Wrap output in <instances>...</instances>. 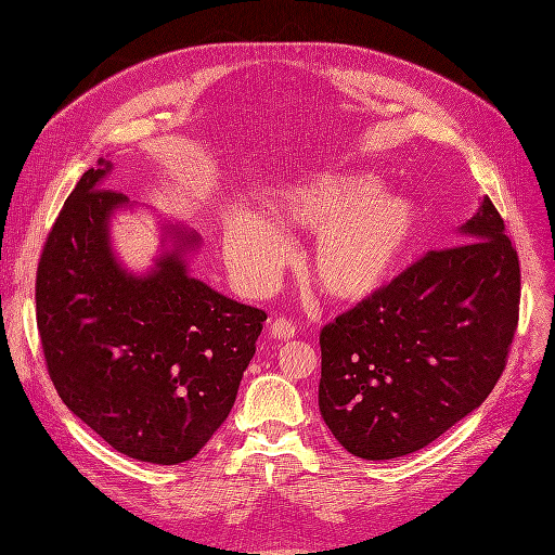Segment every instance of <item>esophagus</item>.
<instances>
[{
  "label": "esophagus",
  "mask_w": 555,
  "mask_h": 555,
  "mask_svg": "<svg viewBox=\"0 0 555 555\" xmlns=\"http://www.w3.org/2000/svg\"><path fill=\"white\" fill-rule=\"evenodd\" d=\"M270 333L276 339H289V337L297 335V326L289 322V319H285V317H276L274 322L270 324Z\"/></svg>",
  "instance_id": "obj_1"
}]
</instances>
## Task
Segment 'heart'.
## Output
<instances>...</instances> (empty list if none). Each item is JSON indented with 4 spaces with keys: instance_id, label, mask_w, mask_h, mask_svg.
Listing matches in <instances>:
<instances>
[{
    "instance_id": "b5f03b06",
    "label": "heart",
    "mask_w": 555,
    "mask_h": 555,
    "mask_svg": "<svg viewBox=\"0 0 555 555\" xmlns=\"http://www.w3.org/2000/svg\"><path fill=\"white\" fill-rule=\"evenodd\" d=\"M266 216L241 211L224 227V258L251 295L276 283L289 258V241L278 227L317 233L308 270L328 299L358 304L387 287L410 256L421 214L398 193L380 191L366 172L322 170L281 189Z\"/></svg>"
}]
</instances>
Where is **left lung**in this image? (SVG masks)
<instances>
[{
	"mask_svg": "<svg viewBox=\"0 0 555 555\" xmlns=\"http://www.w3.org/2000/svg\"><path fill=\"white\" fill-rule=\"evenodd\" d=\"M519 319V258L486 195L459 245L431 249L322 328L319 410L344 450L385 461L488 398Z\"/></svg>",
	"mask_w": 555,
	"mask_h": 555,
	"instance_id": "obj_1",
	"label": "left lung"
}]
</instances>
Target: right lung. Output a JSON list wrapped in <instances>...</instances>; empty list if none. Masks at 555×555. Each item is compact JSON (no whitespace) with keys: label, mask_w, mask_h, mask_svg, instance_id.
Segmentation results:
<instances>
[{"label":"right lung","mask_w":555,"mask_h":555,"mask_svg":"<svg viewBox=\"0 0 555 555\" xmlns=\"http://www.w3.org/2000/svg\"><path fill=\"white\" fill-rule=\"evenodd\" d=\"M87 170L57 214L36 276V317L51 383L69 410L130 459H193L227 421L268 314L189 276L199 238L168 227L175 249L128 274L107 222L128 207Z\"/></svg>","instance_id":"right-lung-1"}]
</instances>
